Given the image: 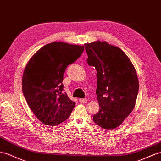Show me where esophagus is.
<instances>
[{"label": "esophagus", "mask_w": 161, "mask_h": 161, "mask_svg": "<svg viewBox=\"0 0 161 161\" xmlns=\"http://www.w3.org/2000/svg\"><path fill=\"white\" fill-rule=\"evenodd\" d=\"M87 98H80V102L81 103H87Z\"/></svg>", "instance_id": "1"}]
</instances>
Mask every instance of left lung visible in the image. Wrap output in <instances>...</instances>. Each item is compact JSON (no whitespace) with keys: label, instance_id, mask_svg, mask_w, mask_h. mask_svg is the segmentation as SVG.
I'll return each instance as SVG.
<instances>
[{"label":"left lung","instance_id":"left-lung-1","mask_svg":"<svg viewBox=\"0 0 161 161\" xmlns=\"http://www.w3.org/2000/svg\"><path fill=\"white\" fill-rule=\"evenodd\" d=\"M84 47L87 63L97 70L100 109L93 120L105 129H116L135 108L139 91L135 69L121 49L105 41L86 43Z\"/></svg>","mask_w":161,"mask_h":161}]
</instances>
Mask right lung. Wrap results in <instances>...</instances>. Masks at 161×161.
Masks as SVG:
<instances>
[{"label":"right lung","instance_id":"1","mask_svg":"<svg viewBox=\"0 0 161 161\" xmlns=\"http://www.w3.org/2000/svg\"><path fill=\"white\" fill-rule=\"evenodd\" d=\"M84 46L64 42L44 45L32 56L24 69L22 92L32 112L45 125L56 126L70 116L75 105L63 92V75L77 60Z\"/></svg>","mask_w":161,"mask_h":161}]
</instances>
